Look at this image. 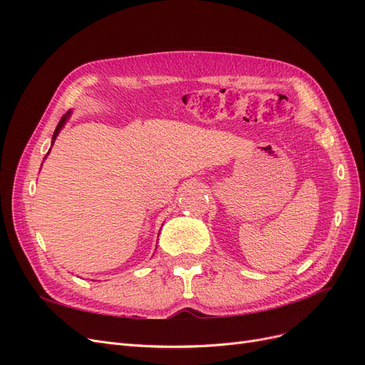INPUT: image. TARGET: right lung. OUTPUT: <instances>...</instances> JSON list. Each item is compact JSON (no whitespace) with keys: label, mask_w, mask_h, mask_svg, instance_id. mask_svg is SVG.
Returning a JSON list of instances; mask_svg holds the SVG:
<instances>
[{"label":"right lung","mask_w":365,"mask_h":365,"mask_svg":"<svg viewBox=\"0 0 365 365\" xmlns=\"http://www.w3.org/2000/svg\"><path fill=\"white\" fill-rule=\"evenodd\" d=\"M71 114H73V111H71V109H70V111L67 113V114H65L62 118H61V121H59V123H58V126H56V129H54V132H53V137H51V146L54 145V140H56L58 138V135H59V132H61V129L63 128V125L65 123H67V121H68V118L71 117ZM50 152V150H48ZM47 155H48V153H47Z\"/></svg>","instance_id":"obj_1"}]
</instances>
